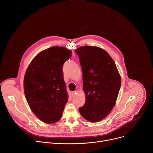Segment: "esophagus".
I'll list each match as a JSON object with an SVG mask.
<instances>
[{
	"instance_id": "esophagus-1",
	"label": "esophagus",
	"mask_w": 153,
	"mask_h": 153,
	"mask_svg": "<svg viewBox=\"0 0 153 153\" xmlns=\"http://www.w3.org/2000/svg\"><path fill=\"white\" fill-rule=\"evenodd\" d=\"M77 92V91H73V92H71V95H72L73 96H75V94H76Z\"/></svg>"
}]
</instances>
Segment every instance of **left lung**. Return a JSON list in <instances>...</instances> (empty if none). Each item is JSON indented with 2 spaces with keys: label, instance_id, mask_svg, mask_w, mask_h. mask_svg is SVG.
Returning <instances> with one entry per match:
<instances>
[{
  "label": "left lung",
  "instance_id": "left-lung-1",
  "mask_svg": "<svg viewBox=\"0 0 153 153\" xmlns=\"http://www.w3.org/2000/svg\"><path fill=\"white\" fill-rule=\"evenodd\" d=\"M76 53L82 68L86 99L79 110L86 120L97 122L105 118L114 106L120 76L113 59L101 48L84 46L77 48Z\"/></svg>",
  "mask_w": 153,
  "mask_h": 153
}]
</instances>
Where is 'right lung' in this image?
<instances>
[{"mask_svg":"<svg viewBox=\"0 0 153 153\" xmlns=\"http://www.w3.org/2000/svg\"><path fill=\"white\" fill-rule=\"evenodd\" d=\"M71 53L62 47L43 50L33 59L25 74L27 101L33 113L46 123L59 121L68 102L62 67Z\"/></svg>","mask_w":153,"mask_h":153,"instance_id":"add662e5","label":"right lung"}]
</instances>
